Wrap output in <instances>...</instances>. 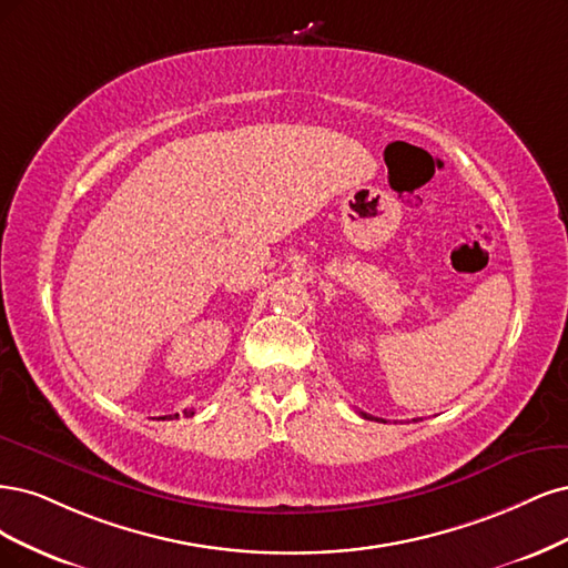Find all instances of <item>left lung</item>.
Segmentation results:
<instances>
[{
	"instance_id": "1",
	"label": "left lung",
	"mask_w": 568,
	"mask_h": 568,
	"mask_svg": "<svg viewBox=\"0 0 568 568\" xmlns=\"http://www.w3.org/2000/svg\"><path fill=\"white\" fill-rule=\"evenodd\" d=\"M365 419H379V417H373V415H368V413H361Z\"/></svg>"
}]
</instances>
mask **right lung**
<instances>
[{"mask_svg":"<svg viewBox=\"0 0 568 568\" xmlns=\"http://www.w3.org/2000/svg\"><path fill=\"white\" fill-rule=\"evenodd\" d=\"M184 415H186V417H191V415H195V410H184ZM174 417H179V413H176ZM162 419H164V417H162ZM170 419H172V415H170Z\"/></svg>","mask_w":568,"mask_h":568,"instance_id":"1","label":"right lung"}]
</instances>
